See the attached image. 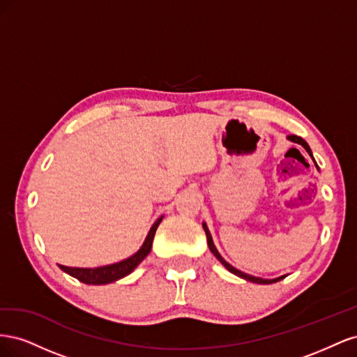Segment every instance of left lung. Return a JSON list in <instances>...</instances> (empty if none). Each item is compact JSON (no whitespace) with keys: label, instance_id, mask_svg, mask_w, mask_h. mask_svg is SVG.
Segmentation results:
<instances>
[{"label":"left lung","instance_id":"1","mask_svg":"<svg viewBox=\"0 0 357 357\" xmlns=\"http://www.w3.org/2000/svg\"><path fill=\"white\" fill-rule=\"evenodd\" d=\"M287 139L289 142H291V143H296V144H301L302 147H304L305 150H307V153L311 156V159H312V162H314V165H316V168L319 169V165L316 164V160H314V158H312V152H311V149H310V146L307 144V142L304 138H301V137H298V135H287ZM202 228H204V231H205V235H207V243H208V248L211 250V253L219 259V262L228 269L229 273H232V274H235V275H238V277H241V278H244V280H247V282H252V283H257V284H271V283H277V282H280V280H283L286 275H282V277H277V278H271V280H268V278H261V277H255V275H250V274H245V273H243V271H240V269H236V268H234L231 264H228L225 261V259L222 257V255L218 252V248H215V245H214V243H213V238H211V234H210V229H208V226H207V223L205 222H202Z\"/></svg>","mask_w":357,"mask_h":357}]
</instances>
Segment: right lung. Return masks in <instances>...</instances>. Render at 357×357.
<instances>
[{
  "mask_svg": "<svg viewBox=\"0 0 357 357\" xmlns=\"http://www.w3.org/2000/svg\"><path fill=\"white\" fill-rule=\"evenodd\" d=\"M162 219H164V215H160V218L152 225V228H150L143 245L139 247L132 256L123 259V261H121V262H116L112 265H104V266H98V268H70V266H63V265H59V268L63 273H67L71 277L77 278L79 282H82L84 284H109V283L117 282V280H121V278L131 274L134 269L139 264H142L143 259L150 253V250H152L155 234H156V229H158L159 223L162 222Z\"/></svg>",
  "mask_w": 357,
  "mask_h": 357,
  "instance_id": "obj_1",
  "label": "right lung"
}]
</instances>
